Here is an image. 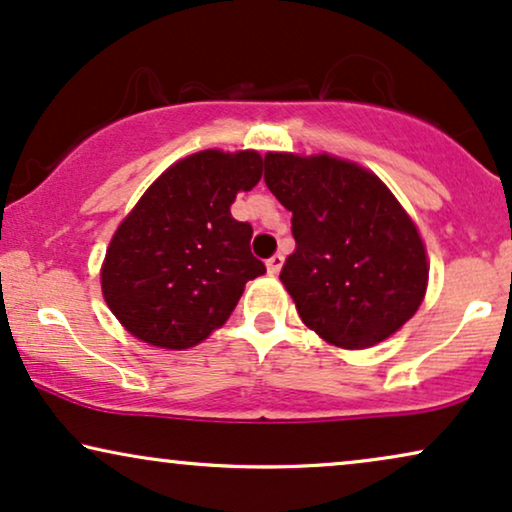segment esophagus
Masks as SVG:
<instances>
[{
    "label": "esophagus",
    "instance_id": "1",
    "mask_svg": "<svg viewBox=\"0 0 512 512\" xmlns=\"http://www.w3.org/2000/svg\"><path fill=\"white\" fill-rule=\"evenodd\" d=\"M281 267H283V255H278V252H276L274 257H269V260H267V271L271 276H276L278 271H281Z\"/></svg>",
    "mask_w": 512,
    "mask_h": 512
}]
</instances>
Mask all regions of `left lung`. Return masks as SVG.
Here are the masks:
<instances>
[{
	"mask_svg": "<svg viewBox=\"0 0 512 512\" xmlns=\"http://www.w3.org/2000/svg\"><path fill=\"white\" fill-rule=\"evenodd\" d=\"M264 181L293 212L297 248L281 283L309 331L340 349H366L418 312L428 250L378 174L331 153L269 151Z\"/></svg>",
	"mask_w": 512,
	"mask_h": 512,
	"instance_id": "8db88e82",
	"label": "left lung"
}]
</instances>
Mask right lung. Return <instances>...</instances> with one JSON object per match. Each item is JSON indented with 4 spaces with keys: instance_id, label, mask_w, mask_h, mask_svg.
I'll use <instances>...</instances> for the list:
<instances>
[{
    "instance_id": "add662e5",
    "label": "right lung",
    "mask_w": 512,
    "mask_h": 512,
    "mask_svg": "<svg viewBox=\"0 0 512 512\" xmlns=\"http://www.w3.org/2000/svg\"><path fill=\"white\" fill-rule=\"evenodd\" d=\"M262 179L257 151L191 153L167 167L106 248L101 293L122 328L160 349L196 347L222 328L245 283L262 276L252 226L231 203Z\"/></svg>"
}]
</instances>
